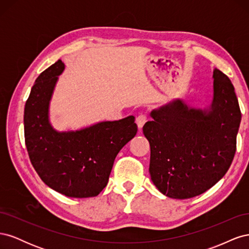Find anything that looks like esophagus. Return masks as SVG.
Here are the masks:
<instances>
[{
  "instance_id": "obj_1",
  "label": "esophagus",
  "mask_w": 249,
  "mask_h": 249,
  "mask_svg": "<svg viewBox=\"0 0 249 249\" xmlns=\"http://www.w3.org/2000/svg\"><path fill=\"white\" fill-rule=\"evenodd\" d=\"M147 122V116L144 114H141L136 118V124L138 125L139 129H142V126L144 125V124Z\"/></svg>"
}]
</instances>
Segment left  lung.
<instances>
[{
  "instance_id": "obj_1",
  "label": "left lung",
  "mask_w": 249,
  "mask_h": 249,
  "mask_svg": "<svg viewBox=\"0 0 249 249\" xmlns=\"http://www.w3.org/2000/svg\"><path fill=\"white\" fill-rule=\"evenodd\" d=\"M209 109L173 100L150 112L143 125L150 145L149 173L161 193L186 199L206 192L229 170L241 123L238 99L228 76L213 71Z\"/></svg>"
}]
</instances>
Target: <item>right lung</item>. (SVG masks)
<instances>
[{"instance_id":"right-lung-1","label":"right lung","mask_w":249,"mask_h":249,"mask_svg":"<svg viewBox=\"0 0 249 249\" xmlns=\"http://www.w3.org/2000/svg\"><path fill=\"white\" fill-rule=\"evenodd\" d=\"M64 63L58 60L36 79L25 106V141L42 182L65 196L93 197L108 184L119 150L135 137L134 116L102 122L77 131L58 132L49 109Z\"/></svg>"}]
</instances>
